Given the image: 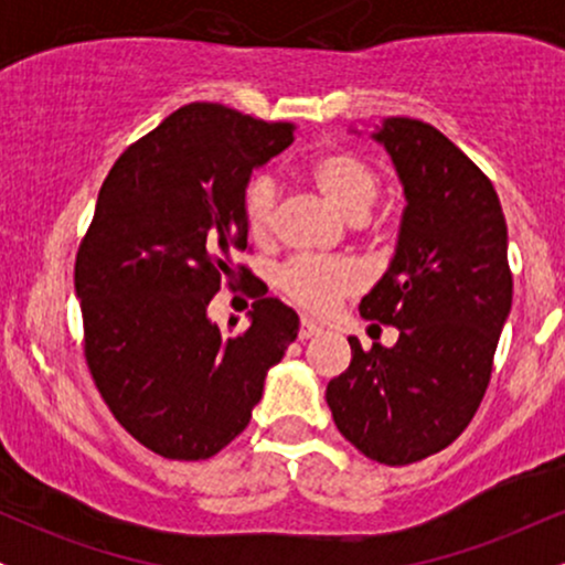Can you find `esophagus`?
<instances>
[{"instance_id": "34e87169", "label": "esophagus", "mask_w": 565, "mask_h": 565, "mask_svg": "<svg viewBox=\"0 0 565 565\" xmlns=\"http://www.w3.org/2000/svg\"><path fill=\"white\" fill-rule=\"evenodd\" d=\"M316 334H321L319 323H313L310 319H302L300 329H297V337H300V340H310V337H316Z\"/></svg>"}]
</instances>
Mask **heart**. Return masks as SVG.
Segmentation results:
<instances>
[{"label":"heart","mask_w":565,"mask_h":565,"mask_svg":"<svg viewBox=\"0 0 565 565\" xmlns=\"http://www.w3.org/2000/svg\"><path fill=\"white\" fill-rule=\"evenodd\" d=\"M310 183L321 196L348 220L369 215L380 196V174L364 157L353 151H329L310 164ZM278 185L268 174H257L244 188V223L255 242H265L274 233ZM276 287L291 302L310 313H327L337 302L364 287V274L353 260L342 257H295L281 265Z\"/></svg>","instance_id":"heart-1"}]
</instances>
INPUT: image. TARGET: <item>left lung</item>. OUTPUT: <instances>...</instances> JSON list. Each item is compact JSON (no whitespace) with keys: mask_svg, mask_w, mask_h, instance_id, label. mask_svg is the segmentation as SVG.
<instances>
[{"mask_svg":"<svg viewBox=\"0 0 565 565\" xmlns=\"http://www.w3.org/2000/svg\"><path fill=\"white\" fill-rule=\"evenodd\" d=\"M372 138L406 206L393 260L359 310L398 342L364 350L348 337L353 359L327 404L361 454L412 465L457 440L489 387L512 305L508 225L491 180L436 127L391 116Z\"/></svg>","mask_w":565,"mask_h":565,"instance_id":"obj_1","label":"left lung"}]
</instances>
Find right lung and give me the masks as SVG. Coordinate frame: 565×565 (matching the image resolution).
Segmentation results:
<instances>
[{
	"label": "right lung",
	"mask_w": 565,
	"mask_h": 565,
	"mask_svg": "<svg viewBox=\"0 0 565 565\" xmlns=\"http://www.w3.org/2000/svg\"><path fill=\"white\" fill-rule=\"evenodd\" d=\"M295 125L191 103L127 148L103 180L76 252L84 359L119 425L167 459L215 457L249 425L300 319L231 263L246 249L244 188ZM250 278V327L225 335L205 308Z\"/></svg>",
	"instance_id": "obj_1"
}]
</instances>
